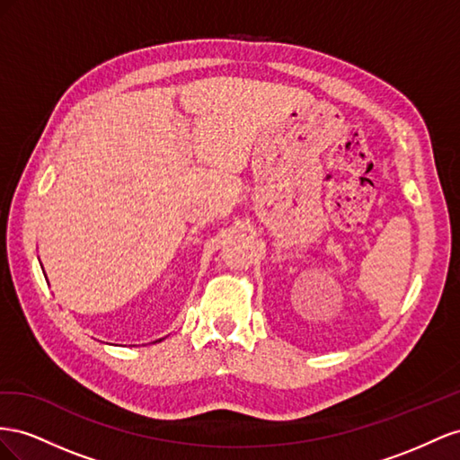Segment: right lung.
<instances>
[{"instance_id":"add662e5","label":"right lung","mask_w":460,"mask_h":460,"mask_svg":"<svg viewBox=\"0 0 460 460\" xmlns=\"http://www.w3.org/2000/svg\"><path fill=\"white\" fill-rule=\"evenodd\" d=\"M160 341H162V339H160ZM155 343H157V341H155Z\"/></svg>"}]
</instances>
